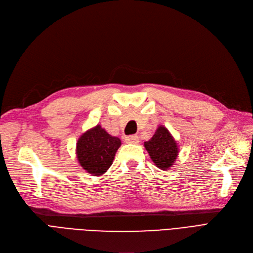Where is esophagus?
<instances>
[{
  "label": "esophagus",
  "instance_id": "obj_1",
  "mask_svg": "<svg viewBox=\"0 0 253 253\" xmlns=\"http://www.w3.org/2000/svg\"><path fill=\"white\" fill-rule=\"evenodd\" d=\"M125 141H126V143H128V144H138L139 137L137 135H130V136L126 137Z\"/></svg>",
  "mask_w": 253,
  "mask_h": 253
}]
</instances>
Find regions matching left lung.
Listing matches in <instances>:
<instances>
[{
    "mask_svg": "<svg viewBox=\"0 0 253 253\" xmlns=\"http://www.w3.org/2000/svg\"><path fill=\"white\" fill-rule=\"evenodd\" d=\"M144 147L158 168L167 170L175 163L178 155L177 143L165 126H160L151 139L144 142Z\"/></svg>",
    "mask_w": 253,
    "mask_h": 253,
    "instance_id": "1",
    "label": "left lung"
}]
</instances>
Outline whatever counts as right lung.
<instances>
[{"label": "right lung", "mask_w": 253, "mask_h": 253, "mask_svg": "<svg viewBox=\"0 0 253 253\" xmlns=\"http://www.w3.org/2000/svg\"><path fill=\"white\" fill-rule=\"evenodd\" d=\"M120 145L119 138L111 136L97 125L81 135L77 142L76 154L83 169L90 174L99 176L112 165Z\"/></svg>", "instance_id": "add662e5"}]
</instances>
